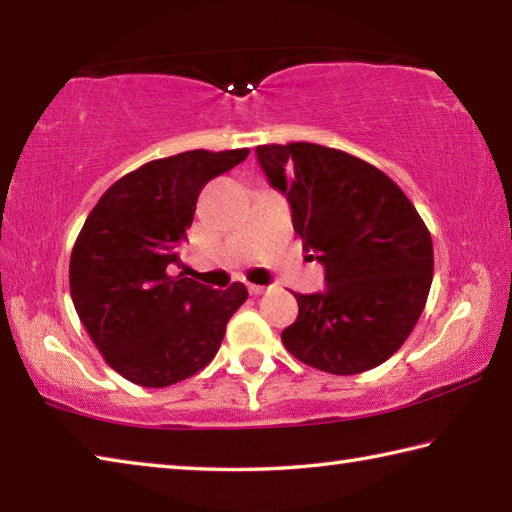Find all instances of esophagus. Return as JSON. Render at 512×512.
I'll return each mask as SVG.
<instances>
[{
    "mask_svg": "<svg viewBox=\"0 0 512 512\" xmlns=\"http://www.w3.org/2000/svg\"><path fill=\"white\" fill-rule=\"evenodd\" d=\"M248 291L250 296H262V293H266V287H262V284H248Z\"/></svg>",
    "mask_w": 512,
    "mask_h": 512,
    "instance_id": "1",
    "label": "esophagus"
}]
</instances>
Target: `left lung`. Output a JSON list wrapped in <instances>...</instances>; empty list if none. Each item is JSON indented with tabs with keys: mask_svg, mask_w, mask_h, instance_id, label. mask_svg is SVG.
<instances>
[{
	"mask_svg": "<svg viewBox=\"0 0 512 512\" xmlns=\"http://www.w3.org/2000/svg\"><path fill=\"white\" fill-rule=\"evenodd\" d=\"M287 196L302 248L325 266L323 293H293L282 332L293 357L332 375L377 368L402 348L427 302L433 246L418 210L384 171L320 144L257 146Z\"/></svg>",
	"mask_w": 512,
	"mask_h": 512,
	"instance_id": "1",
	"label": "left lung"
}]
</instances>
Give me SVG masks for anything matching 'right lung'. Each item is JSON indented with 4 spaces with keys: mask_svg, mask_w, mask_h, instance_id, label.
Segmentation results:
<instances>
[{
    "mask_svg": "<svg viewBox=\"0 0 512 512\" xmlns=\"http://www.w3.org/2000/svg\"><path fill=\"white\" fill-rule=\"evenodd\" d=\"M248 153L198 149L146 162L83 223L69 259L76 314L108 366L133 384L164 388L205 368L248 298L241 282L219 291L171 273L201 189Z\"/></svg>",
    "mask_w": 512,
    "mask_h": 512,
    "instance_id": "1",
    "label": "right lung"
}]
</instances>
